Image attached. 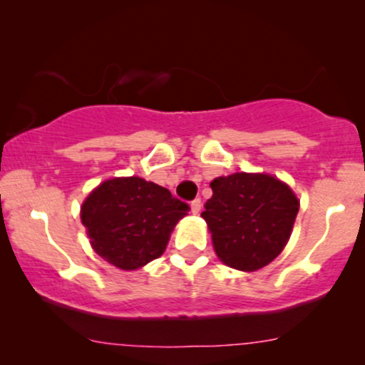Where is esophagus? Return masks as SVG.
<instances>
[{
    "instance_id": "34e87169",
    "label": "esophagus",
    "mask_w": 365,
    "mask_h": 365,
    "mask_svg": "<svg viewBox=\"0 0 365 365\" xmlns=\"http://www.w3.org/2000/svg\"><path fill=\"white\" fill-rule=\"evenodd\" d=\"M200 207H202V202H200V199H194L190 202V209H192V212H194V215H199Z\"/></svg>"
}]
</instances>
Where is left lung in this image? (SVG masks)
I'll list each match as a JSON object with an SVG mask.
<instances>
[{"label": "left lung", "instance_id": "obj_1", "mask_svg": "<svg viewBox=\"0 0 365 365\" xmlns=\"http://www.w3.org/2000/svg\"><path fill=\"white\" fill-rule=\"evenodd\" d=\"M211 188L200 216L217 257L240 271H257L278 257L299 212L290 187L269 175L233 173L212 180Z\"/></svg>", "mask_w": 365, "mask_h": 365}]
</instances>
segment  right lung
<instances>
[{
    "mask_svg": "<svg viewBox=\"0 0 365 365\" xmlns=\"http://www.w3.org/2000/svg\"><path fill=\"white\" fill-rule=\"evenodd\" d=\"M188 204L144 178H113L82 204V223L94 250L120 269L132 271L165 252Z\"/></svg>",
    "mask_w": 365,
    "mask_h": 365,
    "instance_id": "right-lung-1",
    "label": "right lung"
}]
</instances>
